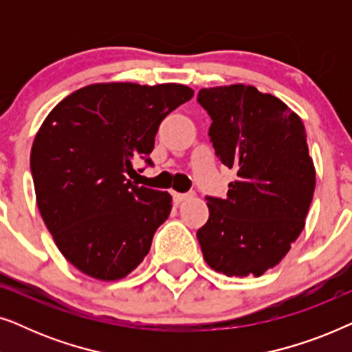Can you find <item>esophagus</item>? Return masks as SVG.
Returning a JSON list of instances; mask_svg holds the SVG:
<instances>
[{
  "label": "esophagus",
  "instance_id": "obj_1",
  "mask_svg": "<svg viewBox=\"0 0 352 352\" xmlns=\"http://www.w3.org/2000/svg\"><path fill=\"white\" fill-rule=\"evenodd\" d=\"M190 197H192L190 194H179V192H173V200H175L176 205H179V204H182V201L189 200Z\"/></svg>",
  "mask_w": 352,
  "mask_h": 352
}]
</instances>
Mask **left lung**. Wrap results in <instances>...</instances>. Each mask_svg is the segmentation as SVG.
I'll return each instance as SVG.
<instances>
[{
    "mask_svg": "<svg viewBox=\"0 0 352 352\" xmlns=\"http://www.w3.org/2000/svg\"><path fill=\"white\" fill-rule=\"evenodd\" d=\"M213 120L216 155L237 179L226 199L208 197L210 218L197 230L206 264L228 277L263 276L305 229L316 189L305 124L276 96L252 85L199 91Z\"/></svg>",
    "mask_w": 352,
    "mask_h": 352,
    "instance_id": "1",
    "label": "left lung"
}]
</instances>
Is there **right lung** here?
Segmentation results:
<instances>
[{
	"label": "right lung",
	"instance_id": "obj_1",
	"mask_svg": "<svg viewBox=\"0 0 352 352\" xmlns=\"http://www.w3.org/2000/svg\"><path fill=\"white\" fill-rule=\"evenodd\" d=\"M192 98L177 83L88 85L38 129L30 153L38 210L59 252L86 276L120 280L146 258L171 195L126 175L134 157L153 151L162 120Z\"/></svg>",
	"mask_w": 352,
	"mask_h": 352
}]
</instances>
